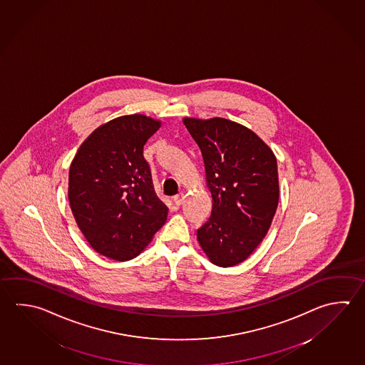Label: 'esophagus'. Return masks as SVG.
<instances>
[{
    "instance_id": "obj_1",
    "label": "esophagus",
    "mask_w": 365,
    "mask_h": 365,
    "mask_svg": "<svg viewBox=\"0 0 365 365\" xmlns=\"http://www.w3.org/2000/svg\"><path fill=\"white\" fill-rule=\"evenodd\" d=\"M182 202H184V194H182V192H180V194L173 197V203H175L176 206H181Z\"/></svg>"
}]
</instances>
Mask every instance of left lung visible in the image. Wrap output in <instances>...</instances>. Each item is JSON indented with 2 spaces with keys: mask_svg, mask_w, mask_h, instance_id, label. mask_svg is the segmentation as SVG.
I'll return each instance as SVG.
<instances>
[{
  "mask_svg": "<svg viewBox=\"0 0 365 365\" xmlns=\"http://www.w3.org/2000/svg\"><path fill=\"white\" fill-rule=\"evenodd\" d=\"M202 152L212 212L197 230L215 265H238L257 248L272 225L279 200L278 166L256 133L225 120L184 118Z\"/></svg>",
  "mask_w": 365,
  "mask_h": 365,
  "instance_id": "1",
  "label": "left lung"
}]
</instances>
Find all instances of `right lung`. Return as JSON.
<instances>
[{
    "label": "right lung",
    "instance_id": "right-lung-1",
    "mask_svg": "<svg viewBox=\"0 0 365 365\" xmlns=\"http://www.w3.org/2000/svg\"><path fill=\"white\" fill-rule=\"evenodd\" d=\"M159 127L143 114L118 117L96 128L71 165L68 198L76 222L109 259H135L166 222L168 208L143 154Z\"/></svg>",
    "mask_w": 365,
    "mask_h": 365
}]
</instances>
